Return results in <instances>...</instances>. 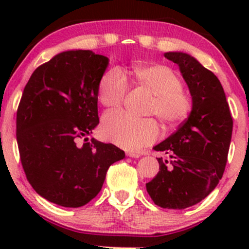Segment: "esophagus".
<instances>
[{
  "mask_svg": "<svg viewBox=\"0 0 249 249\" xmlns=\"http://www.w3.org/2000/svg\"><path fill=\"white\" fill-rule=\"evenodd\" d=\"M127 157H131V158H139L138 153H133V152H126Z\"/></svg>",
  "mask_w": 249,
  "mask_h": 249,
  "instance_id": "1",
  "label": "esophagus"
}]
</instances>
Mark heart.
Returning a JSON list of instances; mask_svg holds the SVG:
<instances>
[{"mask_svg": "<svg viewBox=\"0 0 249 249\" xmlns=\"http://www.w3.org/2000/svg\"><path fill=\"white\" fill-rule=\"evenodd\" d=\"M132 73L137 83L153 95L148 115L157 116L168 127L176 126L187 118L192 101L171 68L162 64L137 65ZM127 90L124 73L117 69L108 70L99 82V102L108 110H118L124 104ZM102 133L113 144L125 150L137 151L158 138L159 126L153 118L138 119L125 113L111 112L103 118Z\"/></svg>", "mask_w": 249, "mask_h": 249, "instance_id": "obj_1", "label": "heart"}]
</instances>
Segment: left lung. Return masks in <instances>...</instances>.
<instances>
[{
  "label": "left lung",
  "instance_id": "obj_1",
  "mask_svg": "<svg viewBox=\"0 0 249 249\" xmlns=\"http://www.w3.org/2000/svg\"><path fill=\"white\" fill-rule=\"evenodd\" d=\"M164 56L179 65L192 96V111L176 132L153 147L168 158H158L159 172L146 190L158 206L184 210L206 198L222 178L233 119L221 83L212 71L187 53Z\"/></svg>",
  "mask_w": 249,
  "mask_h": 249
}]
</instances>
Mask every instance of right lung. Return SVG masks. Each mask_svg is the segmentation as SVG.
Masks as SVG:
<instances>
[{
    "label": "right lung",
    "mask_w": 249,
    "mask_h": 249,
    "mask_svg": "<svg viewBox=\"0 0 249 249\" xmlns=\"http://www.w3.org/2000/svg\"><path fill=\"white\" fill-rule=\"evenodd\" d=\"M107 64L91 50L64 51L39 65L22 93L16 116L22 167L34 190L59 206L87 205L108 167L125 157L113 144L88 138L99 124L98 87Z\"/></svg>",
    "instance_id": "right-lung-1"
}]
</instances>
